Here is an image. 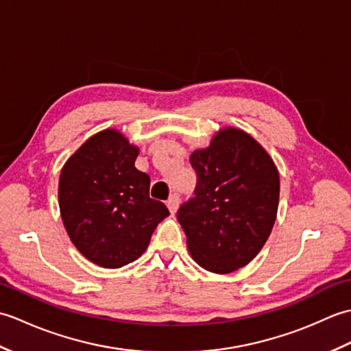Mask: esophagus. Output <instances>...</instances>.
<instances>
[{
  "instance_id": "34e87169",
  "label": "esophagus",
  "mask_w": 351,
  "mask_h": 351,
  "mask_svg": "<svg viewBox=\"0 0 351 351\" xmlns=\"http://www.w3.org/2000/svg\"><path fill=\"white\" fill-rule=\"evenodd\" d=\"M167 208H169V211L171 213V214H175L176 211H178V208H180V196L176 195H171L170 197H169V200H167Z\"/></svg>"
}]
</instances>
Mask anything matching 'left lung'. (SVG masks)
Segmentation results:
<instances>
[{
	"mask_svg": "<svg viewBox=\"0 0 351 351\" xmlns=\"http://www.w3.org/2000/svg\"><path fill=\"white\" fill-rule=\"evenodd\" d=\"M195 197L178 211L191 258L217 274L255 258L278 215L280 181L273 158L249 132L225 126L190 155Z\"/></svg>",
	"mask_w": 351,
	"mask_h": 351,
	"instance_id": "8db88e82",
	"label": "left lung"
}]
</instances>
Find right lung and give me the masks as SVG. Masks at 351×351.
Listing matches in <instances>:
<instances>
[{
    "instance_id": "add662e5",
    "label": "right lung",
    "mask_w": 351,
    "mask_h": 351,
    "mask_svg": "<svg viewBox=\"0 0 351 351\" xmlns=\"http://www.w3.org/2000/svg\"><path fill=\"white\" fill-rule=\"evenodd\" d=\"M138 147L108 128L86 140L64 162L58 206L77 250L104 268H121L143 255L169 215L149 197L151 178L134 166Z\"/></svg>"
}]
</instances>
